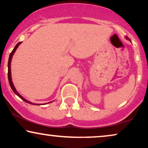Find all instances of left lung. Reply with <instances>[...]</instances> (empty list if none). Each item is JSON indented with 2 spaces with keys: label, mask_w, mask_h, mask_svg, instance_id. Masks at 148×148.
<instances>
[{
  "label": "left lung",
  "mask_w": 148,
  "mask_h": 148,
  "mask_svg": "<svg viewBox=\"0 0 148 148\" xmlns=\"http://www.w3.org/2000/svg\"><path fill=\"white\" fill-rule=\"evenodd\" d=\"M126 38H127V40H129V38H128V37H126ZM130 41H131V40H130Z\"/></svg>",
  "instance_id": "obj_1"
}]
</instances>
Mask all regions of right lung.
Returning <instances> with one entry per match:
<instances>
[{"label":"right lung","mask_w":148,"mask_h":148,"mask_svg":"<svg viewBox=\"0 0 148 148\" xmlns=\"http://www.w3.org/2000/svg\"><path fill=\"white\" fill-rule=\"evenodd\" d=\"M21 42H19V43H18L17 45H16L15 46V48H14V49L13 50V51H12L11 52V54H10V55H9V61H8V79H9V84H10V86H11V89H12V90L14 92V93H15V94H16V95H17L21 99H22V100H23V101H25V102H27V103H29V104H36V105H40V104H34V103H32V102H29V101L28 100H26V99H25L24 98H23V97H22L21 95H20L19 93H18L17 91H16V90H15V87H14V86H13V82H12V79H11V59H12V57H13V54H14V52H15V50H16V49H17V47L18 46H19V45L20 44H21Z\"/></svg>","instance_id":"add662e5"}]
</instances>
